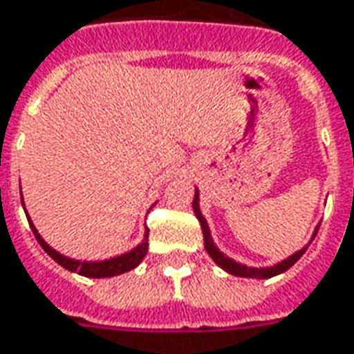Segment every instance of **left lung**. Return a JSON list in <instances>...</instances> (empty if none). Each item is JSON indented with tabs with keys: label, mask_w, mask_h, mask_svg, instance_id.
<instances>
[{
	"label": "left lung",
	"mask_w": 354,
	"mask_h": 354,
	"mask_svg": "<svg viewBox=\"0 0 354 354\" xmlns=\"http://www.w3.org/2000/svg\"><path fill=\"white\" fill-rule=\"evenodd\" d=\"M192 209H194V216L198 218L201 221V227H202V235H204V247H206V252L209 254V258L216 262V264L221 268V270H225L227 274L231 275H237V277H252V279H270V277H274V275H279L287 272L291 266L301 258V256L306 252V248L310 245L314 237H316V233H318V227L320 225H316L314 229V233H312L310 241H308V245L303 247L301 250H297L295 254H291L289 258H285L281 262H277L274 266H266V268H252V266H247V264H241V262H235L233 258H229L225 256L218 247H216V243H214V239H212V233H209V227H208V221L206 218L202 216L201 212V194H198V189H194V201H192Z\"/></svg>",
	"instance_id": "left-lung-1"
}]
</instances>
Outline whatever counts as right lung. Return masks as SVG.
Returning a JSON list of instances; mask_svg holds the SVG:
<instances>
[{"label": "right lung", "mask_w": 354, "mask_h": 354, "mask_svg": "<svg viewBox=\"0 0 354 354\" xmlns=\"http://www.w3.org/2000/svg\"><path fill=\"white\" fill-rule=\"evenodd\" d=\"M21 204L24 206L23 202V192H21ZM26 214V209H24ZM28 223H30V229H32L34 237L40 243V247L48 252L51 260H55L61 268L69 270V272H75V274L84 275V277H113V275H121L125 272H131L135 270L136 266L140 264L145 260L146 250H148V229L145 231V239L136 245L135 248H131L129 252H123V254L113 256V258H107V260H75V258H69V256H63L61 252H57L55 248H51L46 241L42 239V235L38 233V229L34 227V223L30 221V216H26Z\"/></svg>", "instance_id": "add662e5"}]
</instances>
